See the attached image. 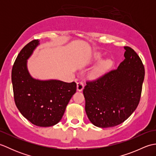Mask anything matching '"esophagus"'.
<instances>
[{
  "label": "esophagus",
  "mask_w": 156,
  "mask_h": 156,
  "mask_svg": "<svg viewBox=\"0 0 156 156\" xmlns=\"http://www.w3.org/2000/svg\"><path fill=\"white\" fill-rule=\"evenodd\" d=\"M83 88H84L83 83H82V82H78L77 84H76V90H77V91L81 92L82 91V90H83Z\"/></svg>",
  "instance_id": "esophagus-1"
}]
</instances>
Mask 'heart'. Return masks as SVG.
I'll use <instances>...</instances> for the list:
<instances>
[{
  "instance_id": "b5f03b06",
  "label": "heart",
  "mask_w": 156,
  "mask_h": 156,
  "mask_svg": "<svg viewBox=\"0 0 156 156\" xmlns=\"http://www.w3.org/2000/svg\"><path fill=\"white\" fill-rule=\"evenodd\" d=\"M101 58V55L100 54H97L94 56L95 60H99ZM112 62L110 59H106L101 61L100 63L95 66L94 67L91 69V71L89 73V76L92 80L98 79L103 76L106 72L111 67Z\"/></svg>"
}]
</instances>
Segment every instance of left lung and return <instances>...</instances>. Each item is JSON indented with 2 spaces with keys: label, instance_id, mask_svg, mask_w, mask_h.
<instances>
[{
  "label": "left lung",
  "instance_id": "1",
  "mask_svg": "<svg viewBox=\"0 0 156 156\" xmlns=\"http://www.w3.org/2000/svg\"><path fill=\"white\" fill-rule=\"evenodd\" d=\"M124 60L83 90L85 111L96 127H112L130 117L140 102L145 69L133 49L124 47Z\"/></svg>",
  "mask_w": 156,
  "mask_h": 156
}]
</instances>
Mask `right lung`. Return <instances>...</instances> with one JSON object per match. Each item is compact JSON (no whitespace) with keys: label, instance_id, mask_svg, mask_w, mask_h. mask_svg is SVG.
Instances as JSON below:
<instances>
[{"label":"right lung","instance_id":"right-lung-1","mask_svg":"<svg viewBox=\"0 0 156 156\" xmlns=\"http://www.w3.org/2000/svg\"><path fill=\"white\" fill-rule=\"evenodd\" d=\"M39 44L35 39L21 49L13 65L11 79L15 102L20 112L34 125L46 127L60 121L76 91V84L32 77L27 60Z\"/></svg>","mask_w":156,"mask_h":156}]
</instances>
